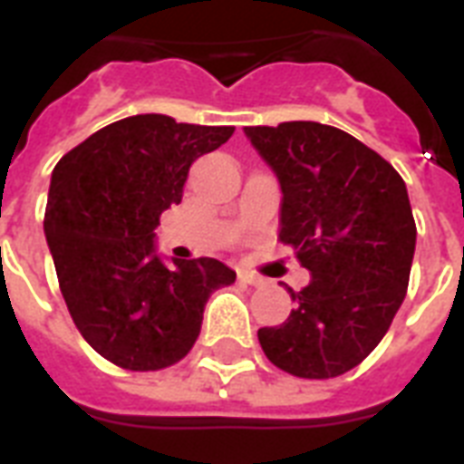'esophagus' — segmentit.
Returning a JSON list of instances; mask_svg holds the SVG:
<instances>
[{
	"label": "esophagus",
	"instance_id": "1",
	"mask_svg": "<svg viewBox=\"0 0 464 464\" xmlns=\"http://www.w3.org/2000/svg\"><path fill=\"white\" fill-rule=\"evenodd\" d=\"M238 279L243 284H250V286H260L262 279L257 275H253V272H238Z\"/></svg>",
	"mask_w": 464,
	"mask_h": 464
}]
</instances>
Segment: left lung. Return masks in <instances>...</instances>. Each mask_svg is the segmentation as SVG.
Segmentation results:
<instances>
[{"mask_svg": "<svg viewBox=\"0 0 464 464\" xmlns=\"http://www.w3.org/2000/svg\"><path fill=\"white\" fill-rule=\"evenodd\" d=\"M246 134L282 185L279 240L310 272L305 289H289L286 323L257 330L262 352L298 378H337L373 352L407 296L417 224L402 175L320 122Z\"/></svg>", "mask_w": 464, "mask_h": 464, "instance_id": "8db88e82", "label": "left lung"}]
</instances>
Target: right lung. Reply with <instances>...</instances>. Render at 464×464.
<instances>
[{"label":"right lung","instance_id":"obj_1","mask_svg":"<svg viewBox=\"0 0 464 464\" xmlns=\"http://www.w3.org/2000/svg\"><path fill=\"white\" fill-rule=\"evenodd\" d=\"M233 127L134 115L62 156L45 207L57 282L82 337L125 371H160L195 346L204 305L236 272L214 257L154 253L159 217L180 204L189 166L231 140Z\"/></svg>","mask_w":464,"mask_h":464}]
</instances>
